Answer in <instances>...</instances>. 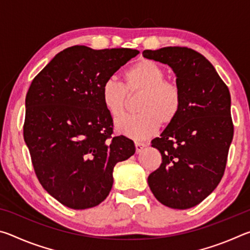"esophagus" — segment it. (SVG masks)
I'll return each instance as SVG.
<instances>
[{"label":"esophagus","mask_w":250,"mask_h":250,"mask_svg":"<svg viewBox=\"0 0 250 250\" xmlns=\"http://www.w3.org/2000/svg\"><path fill=\"white\" fill-rule=\"evenodd\" d=\"M134 146H135V152H137V153H140V152L146 146V143L143 142H134Z\"/></svg>","instance_id":"obj_1"}]
</instances>
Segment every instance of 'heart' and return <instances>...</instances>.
Returning a JSON list of instances; mask_svg holds the SVG:
<instances>
[{
    "label": "heart",
    "mask_w": 250,
    "mask_h": 250,
    "mask_svg": "<svg viewBox=\"0 0 250 250\" xmlns=\"http://www.w3.org/2000/svg\"><path fill=\"white\" fill-rule=\"evenodd\" d=\"M167 71L151 59H141L126 70L125 84L108 78L101 86V100L113 119L125 112L129 96L142 95L140 115L116 121L118 132L134 140H143L156 132L160 125L174 122L182 108V92L175 82L166 79Z\"/></svg>",
    "instance_id": "b5f03b06"
}]
</instances>
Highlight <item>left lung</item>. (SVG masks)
Wrapping results in <instances>:
<instances>
[{"instance_id":"8db88e82","label":"left lung","mask_w":250,"mask_h":250,"mask_svg":"<svg viewBox=\"0 0 250 250\" xmlns=\"http://www.w3.org/2000/svg\"><path fill=\"white\" fill-rule=\"evenodd\" d=\"M176 75L182 108L151 145L162 163L147 177L156 200L171 208H191L216 188L225 172L234 135L230 94L214 66L196 50L170 46L143 50Z\"/></svg>"}]
</instances>
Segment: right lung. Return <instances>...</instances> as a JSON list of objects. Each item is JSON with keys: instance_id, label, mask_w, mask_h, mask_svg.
<instances>
[{"instance_id": "right-lung-1", "label": "right lung", "mask_w": 250, "mask_h": 250, "mask_svg": "<svg viewBox=\"0 0 250 250\" xmlns=\"http://www.w3.org/2000/svg\"><path fill=\"white\" fill-rule=\"evenodd\" d=\"M138 54L131 48L71 46L29 86L23 134L34 171L46 191L69 208L104 202L111 191L113 167L134 154L130 139L112 135L101 86Z\"/></svg>"}]
</instances>
